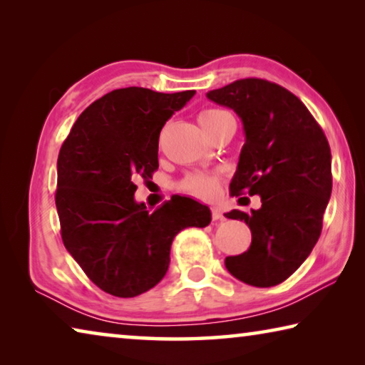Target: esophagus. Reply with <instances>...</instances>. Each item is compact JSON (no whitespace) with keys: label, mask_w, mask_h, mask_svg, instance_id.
<instances>
[{"label":"esophagus","mask_w":365,"mask_h":365,"mask_svg":"<svg viewBox=\"0 0 365 365\" xmlns=\"http://www.w3.org/2000/svg\"><path fill=\"white\" fill-rule=\"evenodd\" d=\"M211 214H212V219H214V220L225 219V217H224V212H222V209L217 207V206H214V207L211 209Z\"/></svg>","instance_id":"34e87169"}]
</instances>
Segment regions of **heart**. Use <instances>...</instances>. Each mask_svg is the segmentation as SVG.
<instances>
[{
    "label": "heart",
    "mask_w": 365,
    "mask_h": 365,
    "mask_svg": "<svg viewBox=\"0 0 365 365\" xmlns=\"http://www.w3.org/2000/svg\"><path fill=\"white\" fill-rule=\"evenodd\" d=\"M227 117H230V114L222 109H205L197 115V122H200L202 130L209 133ZM178 188L191 196L200 197V200H211L217 195L219 177L214 174H205V172H193L178 183Z\"/></svg>",
    "instance_id": "obj_1"
}]
</instances>
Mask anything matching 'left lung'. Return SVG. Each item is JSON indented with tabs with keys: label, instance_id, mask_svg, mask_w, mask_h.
<instances>
[{
	"label": "left lung",
	"instance_id": "8db88e82",
	"mask_svg": "<svg viewBox=\"0 0 365 365\" xmlns=\"http://www.w3.org/2000/svg\"><path fill=\"white\" fill-rule=\"evenodd\" d=\"M207 98L243 122L246 141L230 195H259L262 202L251 214H225L245 220L252 235L250 250L225 257V267L248 285L275 287L306 261L322 232L331 195L329 141L299 98L267 80H237Z\"/></svg>",
	"mask_w": 365,
	"mask_h": 365
}]
</instances>
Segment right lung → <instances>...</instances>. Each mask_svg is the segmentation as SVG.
Wrapping results in <instances>:
<instances>
[{"mask_svg":"<svg viewBox=\"0 0 365 365\" xmlns=\"http://www.w3.org/2000/svg\"><path fill=\"white\" fill-rule=\"evenodd\" d=\"M195 90H114L91 103L61 146L56 209L66 250L98 288L133 298L163 280L175 235L206 227L211 211L172 196L156 211L135 201V178L159 168V133Z\"/></svg>","mask_w":365,"mask_h":365,"instance_id":"obj_1","label":"right lung"}]
</instances>
